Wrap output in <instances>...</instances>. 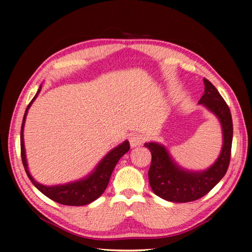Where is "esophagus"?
Masks as SVG:
<instances>
[{"label":"esophagus","mask_w":252,"mask_h":252,"mask_svg":"<svg viewBox=\"0 0 252 252\" xmlns=\"http://www.w3.org/2000/svg\"><path fill=\"white\" fill-rule=\"evenodd\" d=\"M144 140H146V138H144V136H143L142 134H139V133L131 134L130 138H129L130 146H131L132 148L141 146V144L144 142Z\"/></svg>","instance_id":"esophagus-1"}]
</instances>
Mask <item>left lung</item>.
<instances>
[{
    "label": "left lung",
    "mask_w": 252,
    "mask_h": 252,
    "mask_svg": "<svg viewBox=\"0 0 252 252\" xmlns=\"http://www.w3.org/2000/svg\"><path fill=\"white\" fill-rule=\"evenodd\" d=\"M204 93L199 103L216 114L223 132V146L220 156L206 171H186L174 163L163 146L150 142L144 147L152 155L149 182L155 194L172 202H191L206 195L227 172L231 157L233 126L231 112L223 97L210 81L203 79Z\"/></svg>",
    "instance_id": "left-lung-1"
}]
</instances>
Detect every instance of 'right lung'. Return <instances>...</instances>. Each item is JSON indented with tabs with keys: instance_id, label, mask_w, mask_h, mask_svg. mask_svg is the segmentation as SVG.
<instances>
[{
	"instance_id": "add662e5",
	"label": "right lung",
	"mask_w": 252,
	"mask_h": 252,
	"mask_svg": "<svg viewBox=\"0 0 252 252\" xmlns=\"http://www.w3.org/2000/svg\"><path fill=\"white\" fill-rule=\"evenodd\" d=\"M41 87L39 91L36 92L35 96L33 97L32 101L30 102L27 110H25L22 126H21V158H22L23 167L25 169L28 177L31 182L39 189L42 193L46 197L50 198L53 201L65 204V206H84V204H89L92 201H94L100 195L104 192V190L108 187V183L110 181L111 174H112L113 169L116 168L118 161L120 158L130 150V143L129 141H125L120 146L114 148L111 150L108 155H106L99 165L95 168L90 176L85 179H82L80 181H75L72 183H66V185L62 186H53V187H46L43 185L37 183L32 178L28 170V163L27 158H25V150H24V141H23V127L25 118H27L28 110L35 97L40 93Z\"/></svg>"
}]
</instances>
